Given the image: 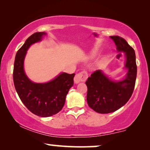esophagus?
Wrapping results in <instances>:
<instances>
[{
    "mask_svg": "<svg viewBox=\"0 0 150 150\" xmlns=\"http://www.w3.org/2000/svg\"><path fill=\"white\" fill-rule=\"evenodd\" d=\"M87 78H88V74L86 72V71H81V73L76 74L74 81V83L76 84H78L81 83L82 81H85L87 79Z\"/></svg>",
    "mask_w": 150,
    "mask_h": 150,
    "instance_id": "obj_1",
    "label": "esophagus"
}]
</instances>
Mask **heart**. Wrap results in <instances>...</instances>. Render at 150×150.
I'll return each mask as SVG.
<instances>
[{"instance_id":"obj_1","label":"heart","mask_w":150,"mask_h":150,"mask_svg":"<svg viewBox=\"0 0 150 150\" xmlns=\"http://www.w3.org/2000/svg\"><path fill=\"white\" fill-rule=\"evenodd\" d=\"M97 54H98L97 51H96V50H92L89 54V57H90V58H91V59H93V58H95L96 56H97Z\"/></svg>"}]
</instances>
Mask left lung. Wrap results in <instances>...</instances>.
Wrapping results in <instances>:
<instances>
[{
	"label": "left lung",
	"mask_w": 150,
	"mask_h": 150,
	"mask_svg": "<svg viewBox=\"0 0 150 150\" xmlns=\"http://www.w3.org/2000/svg\"><path fill=\"white\" fill-rule=\"evenodd\" d=\"M116 46L117 52L125 54V76L114 81L102 70L91 74L85 82L87 86V101L89 106L96 112L105 114L112 112L125 105L134 91L137 67L134 49L126 40L119 36H110Z\"/></svg>",
	"instance_id": "1"
}]
</instances>
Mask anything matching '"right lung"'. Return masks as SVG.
I'll return each instance as SVG.
<instances>
[{
	"label": "right lung",
	"instance_id": "1",
	"mask_svg": "<svg viewBox=\"0 0 150 150\" xmlns=\"http://www.w3.org/2000/svg\"><path fill=\"white\" fill-rule=\"evenodd\" d=\"M45 32L30 35L16 53L13 67V83L16 90L26 107L36 115L48 117L58 113L65 104V98L74 85L75 74L61 72L46 83H34L28 79L24 68L27 50L31 45L40 42Z\"/></svg>",
	"mask_w": 150,
	"mask_h": 150
}]
</instances>
